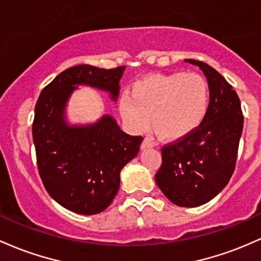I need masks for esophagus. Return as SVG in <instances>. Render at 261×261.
Segmentation results:
<instances>
[{"label":"esophagus","instance_id":"34e87169","mask_svg":"<svg viewBox=\"0 0 261 261\" xmlns=\"http://www.w3.org/2000/svg\"><path fill=\"white\" fill-rule=\"evenodd\" d=\"M153 146H154L153 142H151L150 139L145 138L144 140H143V143H142V145H140V148H142V149H148V148H153Z\"/></svg>","mask_w":261,"mask_h":261}]
</instances>
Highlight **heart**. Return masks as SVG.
Masks as SVG:
<instances>
[{
  "instance_id": "b5f03b06",
  "label": "heart",
  "mask_w": 261,
  "mask_h": 261,
  "mask_svg": "<svg viewBox=\"0 0 261 261\" xmlns=\"http://www.w3.org/2000/svg\"><path fill=\"white\" fill-rule=\"evenodd\" d=\"M130 94L123 93L119 110L128 127L142 132L150 125L156 136L175 142L201 125L208 110L207 81L195 72L148 75L136 81Z\"/></svg>"
}]
</instances>
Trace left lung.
Instances as JSON below:
<instances>
[{
    "label": "left lung",
    "instance_id": "8db88e82",
    "mask_svg": "<svg viewBox=\"0 0 261 261\" xmlns=\"http://www.w3.org/2000/svg\"><path fill=\"white\" fill-rule=\"evenodd\" d=\"M206 75L210 105L201 125L190 136L162 148V166L155 181L163 194L180 207H197L227 186L236 169L243 132L241 99L212 66L186 59Z\"/></svg>",
    "mask_w": 261,
    "mask_h": 261
}]
</instances>
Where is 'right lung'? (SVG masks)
I'll list each match as a JSON object with an SVG mask.
<instances>
[{"label":"right lung","mask_w":261,"mask_h":261,"mask_svg":"<svg viewBox=\"0 0 261 261\" xmlns=\"http://www.w3.org/2000/svg\"><path fill=\"white\" fill-rule=\"evenodd\" d=\"M124 69L69 67L44 87L37 101L32 133L38 171L48 194L71 212L97 215L112 203L121 170L138 154L143 137L124 133L111 116L95 124L67 125L65 105L77 85L108 91L116 101Z\"/></svg>","instance_id":"obj_1"}]
</instances>
